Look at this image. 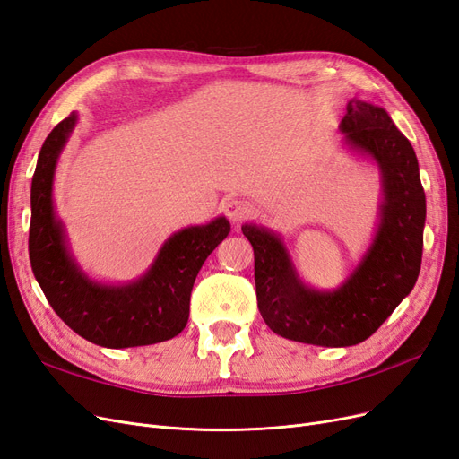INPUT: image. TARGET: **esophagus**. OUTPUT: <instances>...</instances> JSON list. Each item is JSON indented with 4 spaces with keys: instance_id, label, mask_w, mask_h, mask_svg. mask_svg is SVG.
I'll use <instances>...</instances> for the list:
<instances>
[{
    "instance_id": "esophagus-1",
    "label": "esophagus",
    "mask_w": 459,
    "mask_h": 459,
    "mask_svg": "<svg viewBox=\"0 0 459 459\" xmlns=\"http://www.w3.org/2000/svg\"><path fill=\"white\" fill-rule=\"evenodd\" d=\"M224 212L231 221L239 224V221L247 220L248 214H251V208H248V204L241 199H228L224 203Z\"/></svg>"
}]
</instances>
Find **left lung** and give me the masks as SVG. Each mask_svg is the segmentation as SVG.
Listing matches in <instances>:
<instances>
[{
	"label": "left lung",
	"mask_w": 459,
	"mask_h": 459,
	"mask_svg": "<svg viewBox=\"0 0 459 459\" xmlns=\"http://www.w3.org/2000/svg\"><path fill=\"white\" fill-rule=\"evenodd\" d=\"M339 130L346 143L377 162L383 182L379 228L368 253L333 290L304 285L283 241L245 224L255 251L258 310L285 339L317 346H352L371 337L418 281L423 255L425 191L408 137L385 108L351 100Z\"/></svg>",
	"instance_id": "8db88e82"
}]
</instances>
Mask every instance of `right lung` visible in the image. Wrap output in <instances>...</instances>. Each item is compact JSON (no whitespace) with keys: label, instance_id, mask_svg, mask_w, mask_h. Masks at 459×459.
<instances>
[{"label":"right lung","instance_id":"add662e5","mask_svg":"<svg viewBox=\"0 0 459 459\" xmlns=\"http://www.w3.org/2000/svg\"><path fill=\"white\" fill-rule=\"evenodd\" d=\"M78 115L71 113L41 145L30 189L29 253L41 290L63 322L86 341L107 349H130L169 341L189 317V297L206 256L228 238L230 221L176 231L151 268L128 285L91 281L68 253L61 220L53 211V176Z\"/></svg>","mask_w":459,"mask_h":459}]
</instances>
